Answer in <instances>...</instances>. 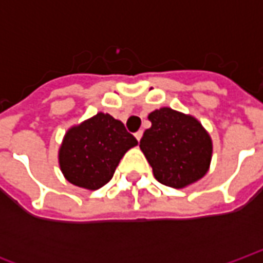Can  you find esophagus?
<instances>
[{
	"mask_svg": "<svg viewBox=\"0 0 263 263\" xmlns=\"http://www.w3.org/2000/svg\"><path fill=\"white\" fill-rule=\"evenodd\" d=\"M142 134H143L142 131H138L137 134H135V138H137L138 141H141V138H142Z\"/></svg>",
	"mask_w": 263,
	"mask_h": 263,
	"instance_id": "1",
	"label": "esophagus"
}]
</instances>
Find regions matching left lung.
<instances>
[{
  "mask_svg": "<svg viewBox=\"0 0 263 263\" xmlns=\"http://www.w3.org/2000/svg\"><path fill=\"white\" fill-rule=\"evenodd\" d=\"M152 126L143 132L139 148L152 166L155 179L183 189L207 173L213 155L211 138L192 115L163 107L148 115Z\"/></svg>",
  "mask_w": 263,
  "mask_h": 263,
  "instance_id": "8db88e82",
  "label": "left lung"
}]
</instances>
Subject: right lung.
I'll use <instances>...</instances> for the list:
<instances>
[{
	"instance_id": "obj_1",
	"label": "right lung",
	"mask_w": 263,
	"mask_h": 263,
	"mask_svg": "<svg viewBox=\"0 0 263 263\" xmlns=\"http://www.w3.org/2000/svg\"><path fill=\"white\" fill-rule=\"evenodd\" d=\"M137 145L121 121L98 112L66 132L59 149L60 171L71 184L97 190L112 179L122 156Z\"/></svg>"
}]
</instances>
